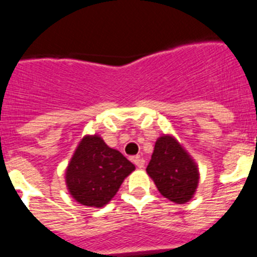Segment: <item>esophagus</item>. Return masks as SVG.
I'll use <instances>...</instances> for the list:
<instances>
[{"label":"esophagus","instance_id":"obj_1","mask_svg":"<svg viewBox=\"0 0 257 257\" xmlns=\"http://www.w3.org/2000/svg\"><path fill=\"white\" fill-rule=\"evenodd\" d=\"M133 161H134V163H135V165L138 166V167H139V169H143V167H144V165H145V161L143 160L142 157H139V156L134 157V158H133Z\"/></svg>","mask_w":257,"mask_h":257}]
</instances>
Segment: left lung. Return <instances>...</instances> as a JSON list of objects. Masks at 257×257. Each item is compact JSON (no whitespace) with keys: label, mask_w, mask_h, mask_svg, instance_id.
<instances>
[{"label":"left lung","mask_w":257,"mask_h":257,"mask_svg":"<svg viewBox=\"0 0 257 257\" xmlns=\"http://www.w3.org/2000/svg\"><path fill=\"white\" fill-rule=\"evenodd\" d=\"M147 172L161 194L179 205L189 202L198 187L196 162L170 135L161 136L156 142Z\"/></svg>","instance_id":"1"}]
</instances>
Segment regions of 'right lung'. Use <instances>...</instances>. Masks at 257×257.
Wrapping results in <instances>:
<instances>
[{"instance_id": "obj_1", "label": "right lung", "mask_w": 257, "mask_h": 257, "mask_svg": "<svg viewBox=\"0 0 257 257\" xmlns=\"http://www.w3.org/2000/svg\"><path fill=\"white\" fill-rule=\"evenodd\" d=\"M135 166L122 153L109 148L100 136H85L77 147L65 181L70 196L83 206L103 207L118 192Z\"/></svg>"}]
</instances>
